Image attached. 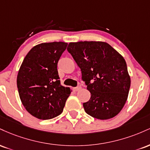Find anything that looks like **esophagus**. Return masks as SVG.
<instances>
[{
  "mask_svg": "<svg viewBox=\"0 0 150 150\" xmlns=\"http://www.w3.org/2000/svg\"><path fill=\"white\" fill-rule=\"evenodd\" d=\"M80 89H81V87H80V86H77V87H74V88H73L74 91H75V92H77V91L80 90Z\"/></svg>",
  "mask_w": 150,
  "mask_h": 150,
  "instance_id": "34e87169",
  "label": "esophagus"
}]
</instances>
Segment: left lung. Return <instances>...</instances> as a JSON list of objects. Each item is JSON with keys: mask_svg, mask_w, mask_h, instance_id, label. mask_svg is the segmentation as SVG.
<instances>
[{"mask_svg": "<svg viewBox=\"0 0 150 150\" xmlns=\"http://www.w3.org/2000/svg\"><path fill=\"white\" fill-rule=\"evenodd\" d=\"M67 50L82 72L91 93L85 112L100 120L116 116L126 102L130 78L125 59L106 42L70 43Z\"/></svg>", "mask_w": 150, "mask_h": 150, "instance_id": "left-lung-1", "label": "left lung"}]
</instances>
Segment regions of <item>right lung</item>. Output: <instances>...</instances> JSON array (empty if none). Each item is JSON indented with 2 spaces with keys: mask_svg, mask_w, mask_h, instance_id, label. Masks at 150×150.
Wrapping results in <instances>:
<instances>
[{
  "mask_svg": "<svg viewBox=\"0 0 150 150\" xmlns=\"http://www.w3.org/2000/svg\"><path fill=\"white\" fill-rule=\"evenodd\" d=\"M67 46L56 42L34 46L20 66L17 77L20 98L26 110L39 119L59 116L70 94V88L61 85L57 70Z\"/></svg>",
  "mask_w": 150,
  "mask_h": 150,
  "instance_id": "add662e5",
  "label": "right lung"
}]
</instances>
